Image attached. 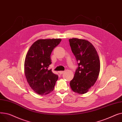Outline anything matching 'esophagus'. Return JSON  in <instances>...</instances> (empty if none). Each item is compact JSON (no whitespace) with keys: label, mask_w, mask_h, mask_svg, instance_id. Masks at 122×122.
Masks as SVG:
<instances>
[{"label":"esophagus","mask_w":122,"mask_h":122,"mask_svg":"<svg viewBox=\"0 0 122 122\" xmlns=\"http://www.w3.org/2000/svg\"><path fill=\"white\" fill-rule=\"evenodd\" d=\"M59 73L60 75H62V74H63L64 73V71H60Z\"/></svg>","instance_id":"1"}]
</instances>
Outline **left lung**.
I'll use <instances>...</instances> for the list:
<instances>
[{"instance_id":"left-lung-1","label":"left lung","mask_w":122,"mask_h":122,"mask_svg":"<svg viewBox=\"0 0 122 122\" xmlns=\"http://www.w3.org/2000/svg\"><path fill=\"white\" fill-rule=\"evenodd\" d=\"M69 41L79 66L70 81V86L74 92L82 94L88 91L98 79L100 69L99 56L87 40L73 38Z\"/></svg>"}]
</instances>
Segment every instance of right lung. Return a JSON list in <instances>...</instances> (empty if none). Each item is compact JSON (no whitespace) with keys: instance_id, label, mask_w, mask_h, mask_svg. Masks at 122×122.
Masks as SVG:
<instances>
[{"instance_id":"1","label":"right lung","mask_w":122,"mask_h":122,"mask_svg":"<svg viewBox=\"0 0 122 122\" xmlns=\"http://www.w3.org/2000/svg\"><path fill=\"white\" fill-rule=\"evenodd\" d=\"M61 38L40 39L31 45L25 56L24 72L28 84L36 93L45 95L52 92L58 79L48 67L50 55Z\"/></svg>"}]
</instances>
